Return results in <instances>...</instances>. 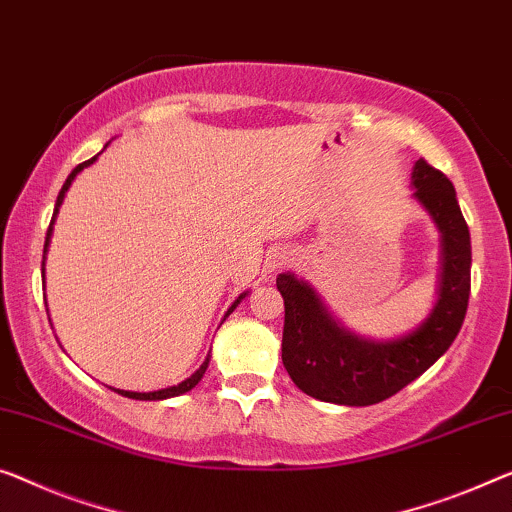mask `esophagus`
I'll use <instances>...</instances> for the list:
<instances>
[{"label":"esophagus","instance_id":"esophagus-1","mask_svg":"<svg viewBox=\"0 0 512 512\" xmlns=\"http://www.w3.org/2000/svg\"><path fill=\"white\" fill-rule=\"evenodd\" d=\"M289 262H292V253H287V250H280V253L273 255L271 266H273V269H282V266L289 264Z\"/></svg>","mask_w":512,"mask_h":512}]
</instances>
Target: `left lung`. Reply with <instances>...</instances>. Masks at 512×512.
Wrapping results in <instances>:
<instances>
[{"mask_svg":"<svg viewBox=\"0 0 512 512\" xmlns=\"http://www.w3.org/2000/svg\"><path fill=\"white\" fill-rule=\"evenodd\" d=\"M414 197L441 232L439 299L416 331L398 340L361 338L335 322L315 289L294 273H280L285 299L282 363L305 395L322 402L368 407L421 377L453 345L471 292V236L446 174L416 160Z\"/></svg>","mask_w":512,"mask_h":512,"instance_id":"left-lung-1","label":"left lung"}]
</instances>
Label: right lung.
I'll list each match as a JSON object with an SVG mask.
<instances>
[{
	"instance_id": "add662e5",
	"label": "right lung",
	"mask_w": 512,
	"mask_h": 512,
	"mask_svg": "<svg viewBox=\"0 0 512 512\" xmlns=\"http://www.w3.org/2000/svg\"><path fill=\"white\" fill-rule=\"evenodd\" d=\"M98 156H94V158H89V160H85V163H80L78 167H75V170L68 174V179H66V183L64 186H61V190H59V195H57V204H55V213H52V220H50V227H48V234H45V248H43V255L48 253V246H50V236H52V225H55V220H57V213H59V207H61V202H64V195H66V190L71 188V183H73V179L78 177V174L85 170L87 165H91L94 163ZM43 266H45V257H43ZM41 271H45V269H41ZM241 299H246V294H241L239 299H236L234 303H232V308L225 312V317H230V312L236 308V305L241 303ZM207 368H209V356L204 358V363L200 365V370L195 372V375H190L186 381H181V384H177V386H170V388H160V391H151V393H133V391H119V388H112V391H117L119 395H124V398H133V400H167V398H177V395H183V393H188L190 388H195L197 384H200V379L204 377V372H207Z\"/></svg>"
}]
</instances>
